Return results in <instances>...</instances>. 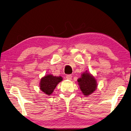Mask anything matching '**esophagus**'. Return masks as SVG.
<instances>
[{"mask_svg": "<svg viewBox=\"0 0 131 131\" xmlns=\"http://www.w3.org/2000/svg\"><path fill=\"white\" fill-rule=\"evenodd\" d=\"M66 78L68 80H71L72 79V75H66Z\"/></svg>", "mask_w": 131, "mask_h": 131, "instance_id": "obj_1", "label": "esophagus"}]
</instances>
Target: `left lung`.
Segmentation results:
<instances>
[{
    "mask_svg": "<svg viewBox=\"0 0 131 131\" xmlns=\"http://www.w3.org/2000/svg\"><path fill=\"white\" fill-rule=\"evenodd\" d=\"M78 81L81 91L86 96L91 94L97 88L96 79L89 73H82L81 78L79 79Z\"/></svg>",
    "mask_w": 131,
    "mask_h": 131,
    "instance_id": "8db88e82",
    "label": "left lung"
}]
</instances>
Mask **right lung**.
<instances>
[{
  "mask_svg": "<svg viewBox=\"0 0 131 131\" xmlns=\"http://www.w3.org/2000/svg\"><path fill=\"white\" fill-rule=\"evenodd\" d=\"M62 80L61 76H53L52 75L45 76L40 81V89L46 94L50 95L53 92L57 85Z\"/></svg>",
  "mask_w": 131,
  "mask_h": 131,
  "instance_id": "1",
  "label": "right lung"
}]
</instances>
